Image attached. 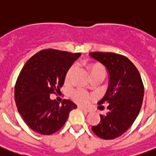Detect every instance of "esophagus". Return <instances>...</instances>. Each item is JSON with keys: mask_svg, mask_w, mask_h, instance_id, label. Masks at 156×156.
<instances>
[{"mask_svg": "<svg viewBox=\"0 0 156 156\" xmlns=\"http://www.w3.org/2000/svg\"><path fill=\"white\" fill-rule=\"evenodd\" d=\"M78 108L81 109V110H83V111H84V112H90V110H89V109L85 108H83V107L78 106Z\"/></svg>", "mask_w": 156, "mask_h": 156, "instance_id": "esophagus-1", "label": "esophagus"}]
</instances>
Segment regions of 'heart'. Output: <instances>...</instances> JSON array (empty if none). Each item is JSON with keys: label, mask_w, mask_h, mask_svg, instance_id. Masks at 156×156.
I'll list each match as a JSON object with an SVG mask.
<instances>
[{"label": "heart", "mask_w": 156, "mask_h": 156, "mask_svg": "<svg viewBox=\"0 0 156 156\" xmlns=\"http://www.w3.org/2000/svg\"><path fill=\"white\" fill-rule=\"evenodd\" d=\"M87 68L90 72V77L95 75H101L103 77H106L107 75V69L106 68L103 66L102 64L97 63V62H93L87 65ZM75 69V66H70L69 69L67 70L66 73V81L68 82L70 79L71 76L73 74V71ZM71 98L73 99L74 102L78 103L79 104H87L90 102V99H91V95L86 92L85 90L78 89V90H73L72 94H71Z\"/></svg>", "instance_id": "obj_1"}]
</instances>
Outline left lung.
<instances>
[{"instance_id":"1","label":"left lung","mask_w":156,"mask_h":156,"mask_svg":"<svg viewBox=\"0 0 156 156\" xmlns=\"http://www.w3.org/2000/svg\"><path fill=\"white\" fill-rule=\"evenodd\" d=\"M90 56L105 66L109 73V86L99 104H108V112L100 115V122L92 126L103 139H114L130 128L143 104L144 86L136 66L126 56L114 52H93ZM100 108L104 110V107Z\"/></svg>"}]
</instances>
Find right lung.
Wrapping results in <instances>:
<instances>
[{
	"instance_id": "right-lung-1",
	"label": "right lung",
	"mask_w": 156,
	"mask_h": 156,
	"mask_svg": "<svg viewBox=\"0 0 156 156\" xmlns=\"http://www.w3.org/2000/svg\"><path fill=\"white\" fill-rule=\"evenodd\" d=\"M80 53L44 49L31 56L22 69L14 87V100L26 124L40 134H52L77 108L69 100L61 104L50 99L63 86L66 73Z\"/></svg>"
}]
</instances>
